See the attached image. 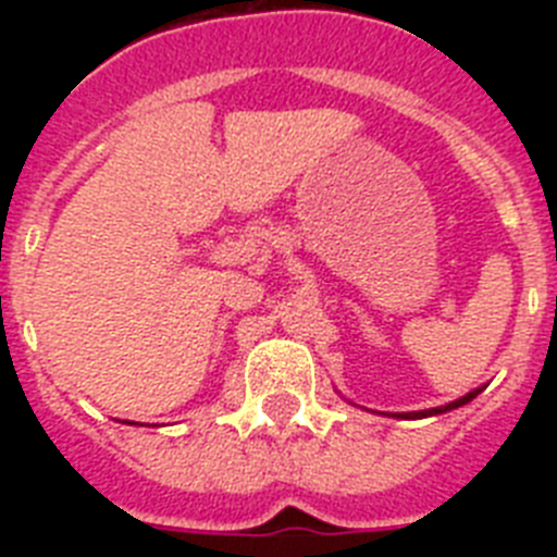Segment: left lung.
Instances as JSON below:
<instances>
[{
  "instance_id": "8db88e82",
  "label": "left lung",
  "mask_w": 557,
  "mask_h": 557,
  "mask_svg": "<svg viewBox=\"0 0 557 557\" xmlns=\"http://www.w3.org/2000/svg\"><path fill=\"white\" fill-rule=\"evenodd\" d=\"M482 393V387H476V391L466 393L462 398H457V401H451V405H444V407H432V410H418V412H396V418H430V416H441V412H449V410H457V407L469 405L471 398H476Z\"/></svg>"
}]
</instances>
